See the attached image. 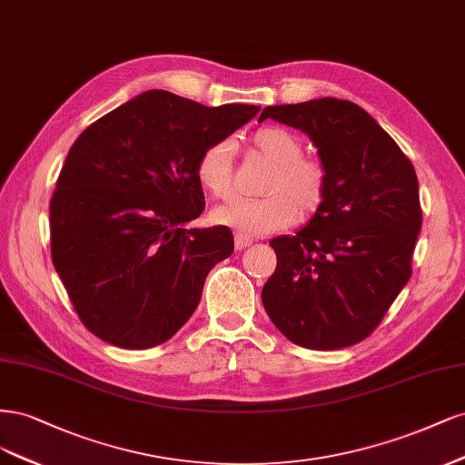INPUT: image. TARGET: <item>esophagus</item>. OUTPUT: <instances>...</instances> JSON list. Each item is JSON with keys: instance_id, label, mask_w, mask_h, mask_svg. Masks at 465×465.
I'll return each mask as SVG.
<instances>
[{"instance_id": "1", "label": "esophagus", "mask_w": 465, "mask_h": 465, "mask_svg": "<svg viewBox=\"0 0 465 465\" xmlns=\"http://www.w3.org/2000/svg\"><path fill=\"white\" fill-rule=\"evenodd\" d=\"M249 245H252V239L245 233H235V249L237 251H243L247 249Z\"/></svg>"}]
</instances>
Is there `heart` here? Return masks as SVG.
<instances>
[{"instance_id": "heart-1", "label": "heart", "mask_w": 465, "mask_h": 465, "mask_svg": "<svg viewBox=\"0 0 465 465\" xmlns=\"http://www.w3.org/2000/svg\"><path fill=\"white\" fill-rule=\"evenodd\" d=\"M252 153L272 163L264 182L262 199H235L214 208L213 220L245 235H268L292 226L299 212L311 214L319 208L326 191V175L319 162L303 158V146L293 133L282 127H264L252 134ZM197 179L216 199L232 194V146L214 143L197 162Z\"/></svg>"}]
</instances>
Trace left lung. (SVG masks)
I'll use <instances>...</instances> for the list:
<instances>
[{
  "label": "left lung",
  "instance_id": "1",
  "mask_svg": "<svg viewBox=\"0 0 465 465\" xmlns=\"http://www.w3.org/2000/svg\"><path fill=\"white\" fill-rule=\"evenodd\" d=\"M303 131L326 175L324 199L295 235L274 237L276 271L262 305L278 331L309 350H340L379 326L411 276L421 232L408 156L357 104L319 98L262 110Z\"/></svg>",
  "mask_w": 465,
  "mask_h": 465
}]
</instances>
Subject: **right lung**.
I'll return each mask as SVG.
<instances>
[{"label":"right lung","mask_w":465,"mask_h":465,"mask_svg":"<svg viewBox=\"0 0 465 465\" xmlns=\"http://www.w3.org/2000/svg\"><path fill=\"white\" fill-rule=\"evenodd\" d=\"M259 110L146 91L73 143L50 203L52 261L94 336L146 350L191 319L233 252L226 226L187 228L204 211L197 162Z\"/></svg>","instance_id":"1"}]
</instances>
